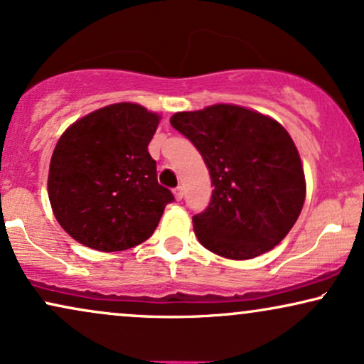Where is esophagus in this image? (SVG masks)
<instances>
[{
	"mask_svg": "<svg viewBox=\"0 0 364 364\" xmlns=\"http://www.w3.org/2000/svg\"><path fill=\"white\" fill-rule=\"evenodd\" d=\"M173 196H175V199L177 200H182V197H183V189L181 186L177 187V189H173Z\"/></svg>",
	"mask_w": 364,
	"mask_h": 364,
	"instance_id": "1",
	"label": "esophagus"
}]
</instances>
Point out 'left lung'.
<instances>
[{"mask_svg":"<svg viewBox=\"0 0 364 364\" xmlns=\"http://www.w3.org/2000/svg\"><path fill=\"white\" fill-rule=\"evenodd\" d=\"M170 124L194 143L214 186L208 208L192 218L199 243L230 259L280 243L306 200L302 160L287 129L236 105L175 113Z\"/></svg>","mask_w":364,"mask_h":364,"instance_id":"obj_1","label":"left lung"}]
</instances>
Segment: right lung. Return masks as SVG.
I'll use <instances>...</instances> for the list:
<instances>
[{"mask_svg":"<svg viewBox=\"0 0 364 364\" xmlns=\"http://www.w3.org/2000/svg\"><path fill=\"white\" fill-rule=\"evenodd\" d=\"M160 114L116 102L70 124L58 138L48 168L53 216L80 245L123 251L151 236L172 203L156 181L148 143Z\"/></svg>","mask_w":364,"mask_h":364,"instance_id":"obj_1","label":"right lung"}]
</instances>
